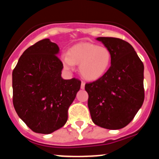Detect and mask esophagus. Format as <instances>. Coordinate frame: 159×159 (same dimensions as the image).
I'll return each instance as SVG.
<instances>
[{"mask_svg": "<svg viewBox=\"0 0 159 159\" xmlns=\"http://www.w3.org/2000/svg\"><path fill=\"white\" fill-rule=\"evenodd\" d=\"M84 87H85V83H84V82L82 81L81 82V88L82 89V90H84Z\"/></svg>", "mask_w": 159, "mask_h": 159, "instance_id": "1", "label": "esophagus"}]
</instances>
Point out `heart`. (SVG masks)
Returning a JSON list of instances; mask_svg holds the SVG:
<instances>
[{
	"instance_id": "obj_1",
	"label": "heart",
	"mask_w": 159,
	"mask_h": 159,
	"mask_svg": "<svg viewBox=\"0 0 159 159\" xmlns=\"http://www.w3.org/2000/svg\"><path fill=\"white\" fill-rule=\"evenodd\" d=\"M61 59L66 69H73L75 64L80 65L79 72L82 77L88 81H96L110 68L112 55L107 47L84 43L72 47L68 54H63Z\"/></svg>"
}]
</instances>
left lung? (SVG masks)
<instances>
[{
	"mask_svg": "<svg viewBox=\"0 0 159 159\" xmlns=\"http://www.w3.org/2000/svg\"><path fill=\"white\" fill-rule=\"evenodd\" d=\"M110 50V68L102 78L86 84L88 107L93 122L107 129L126 126L144 100L142 61L133 47L123 39L98 37Z\"/></svg>",
	"mask_w": 159,
	"mask_h": 159,
	"instance_id": "1",
	"label": "left lung"
}]
</instances>
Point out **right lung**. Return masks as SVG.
<instances>
[{"mask_svg":"<svg viewBox=\"0 0 159 159\" xmlns=\"http://www.w3.org/2000/svg\"><path fill=\"white\" fill-rule=\"evenodd\" d=\"M59 52L56 43L40 40L23 52L12 72L14 107L34 132L51 134L63 127L81 87L78 79L61 77Z\"/></svg>","mask_w":159,"mask_h":159,"instance_id":"right-lung-1","label":"right lung"}]
</instances>
